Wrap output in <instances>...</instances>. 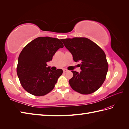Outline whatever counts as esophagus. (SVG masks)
<instances>
[{
    "mask_svg": "<svg viewBox=\"0 0 129 129\" xmlns=\"http://www.w3.org/2000/svg\"><path fill=\"white\" fill-rule=\"evenodd\" d=\"M67 71H68V70H66V69H64L63 70V72H67Z\"/></svg>",
    "mask_w": 129,
    "mask_h": 129,
    "instance_id": "esophagus-1",
    "label": "esophagus"
}]
</instances>
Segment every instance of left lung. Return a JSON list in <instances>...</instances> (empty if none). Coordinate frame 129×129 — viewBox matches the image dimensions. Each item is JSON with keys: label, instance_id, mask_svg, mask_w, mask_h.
<instances>
[{"label": "left lung", "instance_id": "8db88e82", "mask_svg": "<svg viewBox=\"0 0 129 129\" xmlns=\"http://www.w3.org/2000/svg\"><path fill=\"white\" fill-rule=\"evenodd\" d=\"M74 61L80 62L82 71H72L69 83L74 90L82 94H91L102 86L107 76L108 63L106 55L95 43L85 38L62 39Z\"/></svg>", "mask_w": 129, "mask_h": 129}]
</instances>
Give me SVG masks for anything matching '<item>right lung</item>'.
I'll return each mask as SVG.
<instances>
[{
	"label": "right lung",
	"mask_w": 129,
	"mask_h": 129,
	"mask_svg": "<svg viewBox=\"0 0 129 129\" xmlns=\"http://www.w3.org/2000/svg\"><path fill=\"white\" fill-rule=\"evenodd\" d=\"M63 47L58 39L39 37L26 46L19 56L17 74L22 87L35 96L47 94L55 87L63 71H52L46 63L52 59L59 48Z\"/></svg>",
	"instance_id": "add662e5"
}]
</instances>
